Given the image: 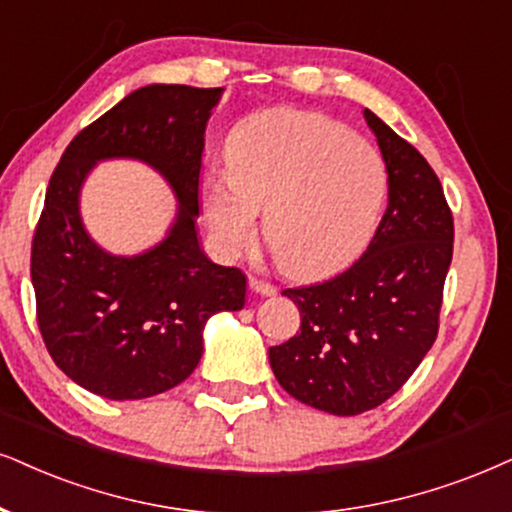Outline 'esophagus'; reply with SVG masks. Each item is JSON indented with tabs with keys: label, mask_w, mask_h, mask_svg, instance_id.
Segmentation results:
<instances>
[{
	"label": "esophagus",
	"mask_w": 512,
	"mask_h": 512,
	"mask_svg": "<svg viewBox=\"0 0 512 512\" xmlns=\"http://www.w3.org/2000/svg\"><path fill=\"white\" fill-rule=\"evenodd\" d=\"M248 283H250V288L255 290V293H260V295H276V286H271L269 281H262V278H255V276H250L248 278Z\"/></svg>",
	"instance_id": "obj_1"
}]
</instances>
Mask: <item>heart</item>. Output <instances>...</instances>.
<instances>
[{
	"label": "heart",
	"instance_id": "1",
	"mask_svg": "<svg viewBox=\"0 0 512 512\" xmlns=\"http://www.w3.org/2000/svg\"><path fill=\"white\" fill-rule=\"evenodd\" d=\"M229 170L203 184V217L224 255L264 236L290 274H321L357 257L371 241L387 198L378 148L326 115L264 111L236 129Z\"/></svg>",
	"mask_w": 512,
	"mask_h": 512
}]
</instances>
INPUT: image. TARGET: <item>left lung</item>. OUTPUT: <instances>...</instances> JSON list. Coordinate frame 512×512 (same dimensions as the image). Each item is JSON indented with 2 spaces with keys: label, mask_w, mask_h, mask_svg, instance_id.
<instances>
[{
  "label": "left lung",
  "mask_w": 512,
  "mask_h": 512,
  "mask_svg": "<svg viewBox=\"0 0 512 512\" xmlns=\"http://www.w3.org/2000/svg\"><path fill=\"white\" fill-rule=\"evenodd\" d=\"M387 167V210L342 274L283 295L300 333L269 347L278 385L302 404L357 416L392 397L437 338L454 217L428 160L366 108Z\"/></svg>",
  "instance_id": "left-lung-1"
}]
</instances>
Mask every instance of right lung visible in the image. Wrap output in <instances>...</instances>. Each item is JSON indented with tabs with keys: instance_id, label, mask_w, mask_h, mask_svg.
<instances>
[{
	"instance_id": "obj_1",
	"label": "right lung",
	"mask_w": 512,
	"mask_h": 512,
	"mask_svg": "<svg viewBox=\"0 0 512 512\" xmlns=\"http://www.w3.org/2000/svg\"><path fill=\"white\" fill-rule=\"evenodd\" d=\"M222 87L148 84L84 127L49 179L32 238L37 323L54 364L84 390L146 399L186 380L203 357L212 314L245 304V276L198 243L205 127ZM139 159L178 198L168 236L141 256H113L86 234L79 193L101 159Z\"/></svg>"
}]
</instances>
